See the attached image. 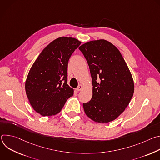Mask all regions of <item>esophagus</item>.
I'll return each instance as SVG.
<instances>
[{"label": "esophagus", "instance_id": "obj_1", "mask_svg": "<svg viewBox=\"0 0 160 160\" xmlns=\"http://www.w3.org/2000/svg\"><path fill=\"white\" fill-rule=\"evenodd\" d=\"M82 88H83V86H82V85H79L76 88V90H77V91H80V90L82 89Z\"/></svg>", "mask_w": 160, "mask_h": 160}]
</instances>
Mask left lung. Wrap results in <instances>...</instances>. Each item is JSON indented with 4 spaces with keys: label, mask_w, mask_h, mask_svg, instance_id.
Masks as SVG:
<instances>
[{
    "label": "left lung",
    "mask_w": 160,
    "mask_h": 160,
    "mask_svg": "<svg viewBox=\"0 0 160 160\" xmlns=\"http://www.w3.org/2000/svg\"><path fill=\"white\" fill-rule=\"evenodd\" d=\"M86 59L92 79V97L83 103L91 120L108 123L124 111L132 98L134 84L119 50L105 40L85 43L78 48Z\"/></svg>",
    "instance_id": "left-lung-1"
}]
</instances>
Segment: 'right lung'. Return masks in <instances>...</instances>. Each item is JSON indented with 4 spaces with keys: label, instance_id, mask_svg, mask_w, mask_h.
<instances>
[{
    "label": "right lung",
    "instance_id": "obj_1",
    "mask_svg": "<svg viewBox=\"0 0 160 160\" xmlns=\"http://www.w3.org/2000/svg\"><path fill=\"white\" fill-rule=\"evenodd\" d=\"M81 42L72 37H59L40 54L28 73L25 90L30 104L42 116L59 112L73 89L67 84L68 64Z\"/></svg>",
    "mask_w": 160,
    "mask_h": 160
}]
</instances>
